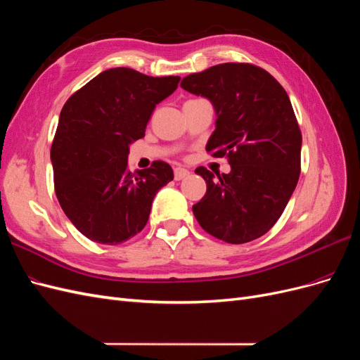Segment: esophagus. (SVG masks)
I'll use <instances>...</instances> for the list:
<instances>
[{"instance_id": "1", "label": "esophagus", "mask_w": 360, "mask_h": 360, "mask_svg": "<svg viewBox=\"0 0 360 360\" xmlns=\"http://www.w3.org/2000/svg\"><path fill=\"white\" fill-rule=\"evenodd\" d=\"M189 174H191V172H189L186 168H180V167H179V168L174 169V179H176V180L179 181V180H183L184 177H188Z\"/></svg>"}]
</instances>
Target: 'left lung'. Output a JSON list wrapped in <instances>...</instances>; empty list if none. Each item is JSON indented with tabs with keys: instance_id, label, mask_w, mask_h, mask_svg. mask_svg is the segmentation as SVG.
Returning a JSON list of instances; mask_svg holds the SVG:
<instances>
[{
	"instance_id": "8db88e82",
	"label": "left lung",
	"mask_w": 360,
	"mask_h": 360,
	"mask_svg": "<svg viewBox=\"0 0 360 360\" xmlns=\"http://www.w3.org/2000/svg\"><path fill=\"white\" fill-rule=\"evenodd\" d=\"M207 97L216 129L205 150L228 158L231 172L195 169L207 192L192 212L204 231L226 243H248L276 224L300 176L302 134L282 85L264 69L224 63L181 81Z\"/></svg>"
}]
</instances>
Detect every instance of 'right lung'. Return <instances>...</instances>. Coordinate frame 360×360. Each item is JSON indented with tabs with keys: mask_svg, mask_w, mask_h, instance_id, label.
<instances>
[{
	"mask_svg": "<svg viewBox=\"0 0 360 360\" xmlns=\"http://www.w3.org/2000/svg\"><path fill=\"white\" fill-rule=\"evenodd\" d=\"M180 76L153 78L127 68L99 73L64 103L51 147L63 212L90 240L120 245L146 226L151 202L174 179L167 162L130 172L129 146Z\"/></svg>",
	"mask_w": 360,
	"mask_h": 360,
	"instance_id": "right-lung-1",
	"label": "right lung"
}]
</instances>
